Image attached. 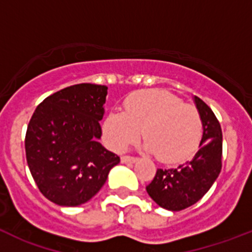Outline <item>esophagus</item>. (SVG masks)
<instances>
[{
  "instance_id": "34e87169",
  "label": "esophagus",
  "mask_w": 252,
  "mask_h": 252,
  "mask_svg": "<svg viewBox=\"0 0 252 252\" xmlns=\"http://www.w3.org/2000/svg\"><path fill=\"white\" fill-rule=\"evenodd\" d=\"M137 160H139V159H137V158L127 157V155H125V157L121 158L122 164H132V162H136Z\"/></svg>"
}]
</instances>
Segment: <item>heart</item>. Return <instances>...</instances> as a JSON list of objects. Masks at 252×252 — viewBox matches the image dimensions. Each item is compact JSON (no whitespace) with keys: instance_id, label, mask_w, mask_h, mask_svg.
<instances>
[{"instance_id":"b5f03b06","label":"heart","mask_w":252,"mask_h":252,"mask_svg":"<svg viewBox=\"0 0 252 252\" xmlns=\"http://www.w3.org/2000/svg\"><path fill=\"white\" fill-rule=\"evenodd\" d=\"M102 131L115 151H124L137 141L141 131L145 151L155 153L164 162H179L197 150L203 126L194 107L166 91L145 90L128 95L124 112L108 113Z\"/></svg>"}]
</instances>
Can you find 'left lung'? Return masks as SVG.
<instances>
[{
  "label": "left lung",
  "mask_w": 252,
  "mask_h": 252,
  "mask_svg": "<svg viewBox=\"0 0 252 252\" xmlns=\"http://www.w3.org/2000/svg\"><path fill=\"white\" fill-rule=\"evenodd\" d=\"M201 116L203 133L199 150L192 160L178 169H158L146 192L158 206L168 211H182L197 203L213 186L222 168V130L212 110L193 97Z\"/></svg>",
  "instance_id": "obj_1"
}]
</instances>
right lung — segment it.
Returning <instances> with one entry per match:
<instances>
[{"mask_svg":"<svg viewBox=\"0 0 252 252\" xmlns=\"http://www.w3.org/2000/svg\"><path fill=\"white\" fill-rule=\"evenodd\" d=\"M107 90L91 83L66 87L44 99L29 122V169L40 192L58 206L90 201L120 162L99 142Z\"/></svg>","mask_w":252,"mask_h":252,"instance_id":"1","label":"right lung"}]
</instances>
